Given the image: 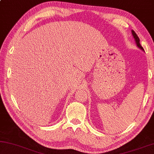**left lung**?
<instances>
[{
    "label": "left lung",
    "mask_w": 154,
    "mask_h": 154,
    "mask_svg": "<svg viewBox=\"0 0 154 154\" xmlns=\"http://www.w3.org/2000/svg\"><path fill=\"white\" fill-rule=\"evenodd\" d=\"M132 33H133V35L134 38H135V40L136 41V43H137V46L139 48H141L142 50H144L143 47L141 46V45L140 44V40H139V38L138 37V35H137V33L134 32L133 30H132Z\"/></svg>",
    "instance_id": "obj_1"
}]
</instances>
